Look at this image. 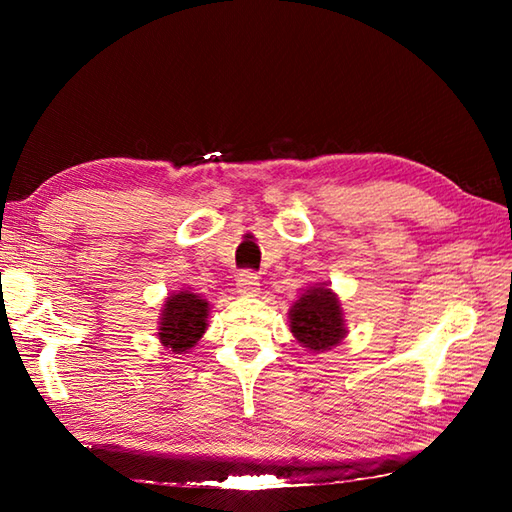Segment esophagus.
Returning a JSON list of instances; mask_svg holds the SVG:
<instances>
[{
    "label": "esophagus",
    "mask_w": 512,
    "mask_h": 512,
    "mask_svg": "<svg viewBox=\"0 0 512 512\" xmlns=\"http://www.w3.org/2000/svg\"><path fill=\"white\" fill-rule=\"evenodd\" d=\"M237 292L242 297H255L259 292V277L255 273H250V270H244V273H239L237 277Z\"/></svg>",
    "instance_id": "obj_1"
}]
</instances>
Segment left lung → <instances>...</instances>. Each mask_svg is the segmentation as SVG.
Segmentation results:
<instances>
[{"mask_svg":"<svg viewBox=\"0 0 512 512\" xmlns=\"http://www.w3.org/2000/svg\"><path fill=\"white\" fill-rule=\"evenodd\" d=\"M288 325L297 343L314 354L332 350L347 336L341 299L328 284H314L301 292L290 306Z\"/></svg>","mask_w":512,"mask_h":512,"instance_id":"8db88e82","label":"left lung"}]
</instances>
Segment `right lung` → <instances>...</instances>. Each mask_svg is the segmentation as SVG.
Listing matches in <instances>:
<instances>
[{
  "label": "right lung",
  "instance_id": "obj_1",
  "mask_svg": "<svg viewBox=\"0 0 512 512\" xmlns=\"http://www.w3.org/2000/svg\"><path fill=\"white\" fill-rule=\"evenodd\" d=\"M209 301L198 292L178 290L162 303L158 319V339L171 354H187V350L198 345L209 328Z\"/></svg>",
  "mask_w": 512,
  "mask_h": 512
}]
</instances>
